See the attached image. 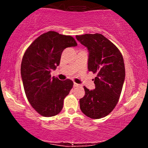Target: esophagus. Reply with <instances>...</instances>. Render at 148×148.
I'll return each instance as SVG.
<instances>
[{"instance_id":"obj_1","label":"esophagus","mask_w":148,"mask_h":148,"mask_svg":"<svg viewBox=\"0 0 148 148\" xmlns=\"http://www.w3.org/2000/svg\"><path fill=\"white\" fill-rule=\"evenodd\" d=\"M79 86H80L79 84H76V83H74V87H79Z\"/></svg>"}]
</instances>
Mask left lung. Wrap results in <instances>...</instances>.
I'll use <instances>...</instances> for the list:
<instances>
[{
  "label": "left lung",
  "instance_id": "8db88e82",
  "mask_svg": "<svg viewBox=\"0 0 148 148\" xmlns=\"http://www.w3.org/2000/svg\"><path fill=\"white\" fill-rule=\"evenodd\" d=\"M76 40L88 49V69L94 74L95 88L80 99V108L86 116L99 119L113 111L118 102L125 78L123 57L119 49L101 34L76 35Z\"/></svg>",
  "mask_w": 148,
  "mask_h": 148
}]
</instances>
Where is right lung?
Listing matches in <instances>:
<instances>
[{"instance_id":"add662e5","label":"right lung","mask_w":148,"mask_h":148,"mask_svg":"<svg viewBox=\"0 0 148 148\" xmlns=\"http://www.w3.org/2000/svg\"><path fill=\"white\" fill-rule=\"evenodd\" d=\"M76 46L72 36L49 31L25 51L21 66L23 88L30 105L42 116H54L62 111L64 97L74 84L69 79L51 77V72L60 64L64 49Z\"/></svg>"}]
</instances>
